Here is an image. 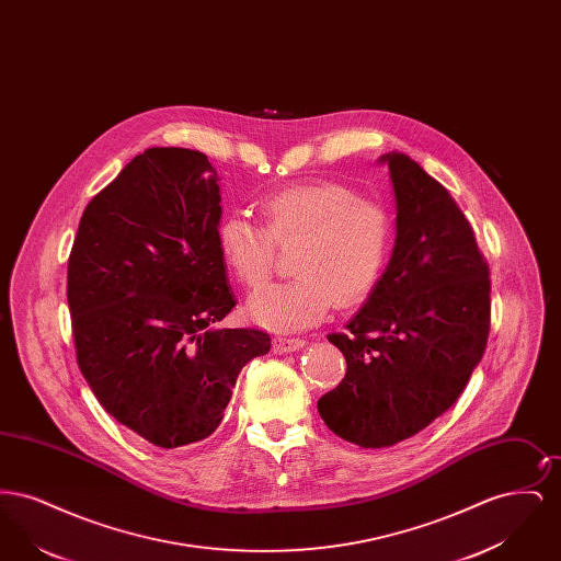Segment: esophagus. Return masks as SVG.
Wrapping results in <instances>:
<instances>
[{"mask_svg":"<svg viewBox=\"0 0 561 561\" xmlns=\"http://www.w3.org/2000/svg\"><path fill=\"white\" fill-rule=\"evenodd\" d=\"M305 345H307V341L294 339V336H275L273 339V348L277 353H293V351H298V348H302Z\"/></svg>","mask_w":561,"mask_h":561,"instance_id":"esophagus-1","label":"esophagus"}]
</instances>
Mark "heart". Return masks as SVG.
Wrapping results in <instances>:
<instances>
[{
  "instance_id": "1",
  "label": "heart",
  "mask_w": 561,
  "mask_h": 561,
  "mask_svg": "<svg viewBox=\"0 0 561 561\" xmlns=\"http://www.w3.org/2000/svg\"><path fill=\"white\" fill-rule=\"evenodd\" d=\"M265 229L241 214L218 222L216 245L229 273L245 288L268 277L273 241L296 243L294 277L248 300V318L275 332L323 320L332 305L348 309L373 294L391 252V216L374 199L341 183L277 188L259 199Z\"/></svg>"
}]
</instances>
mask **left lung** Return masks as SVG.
<instances>
[{
  "mask_svg": "<svg viewBox=\"0 0 561 561\" xmlns=\"http://www.w3.org/2000/svg\"><path fill=\"white\" fill-rule=\"evenodd\" d=\"M396 197L389 265L345 332L328 334L347 374L318 401L325 427L359 448H389L442 416L480 364L490 279L450 193L405 153H385Z\"/></svg>",
  "mask_w": 561,
  "mask_h": 561,
  "instance_id": "8db88e82",
  "label": "left lung"
}]
</instances>
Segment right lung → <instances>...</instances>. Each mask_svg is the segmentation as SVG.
Segmentation results:
<instances>
[{
  "label": "right lung",
  "mask_w": 561,
  "mask_h": 561,
  "mask_svg": "<svg viewBox=\"0 0 561 561\" xmlns=\"http://www.w3.org/2000/svg\"><path fill=\"white\" fill-rule=\"evenodd\" d=\"M218 172L153 147L85 206L67 271L78 364L108 414L160 448L213 435L263 330L218 328L236 307L216 229Z\"/></svg>",
  "instance_id": "obj_1"
}]
</instances>
